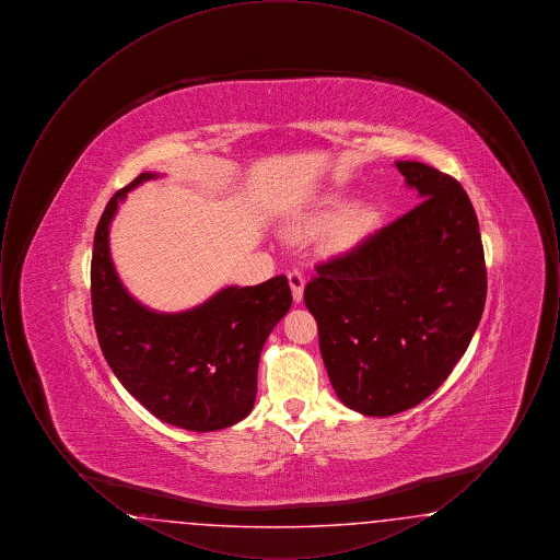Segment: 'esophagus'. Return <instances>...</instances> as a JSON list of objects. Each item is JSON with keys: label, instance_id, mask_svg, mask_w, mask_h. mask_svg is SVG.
Listing matches in <instances>:
<instances>
[{"label": "esophagus", "instance_id": "obj_1", "mask_svg": "<svg viewBox=\"0 0 560 560\" xmlns=\"http://www.w3.org/2000/svg\"><path fill=\"white\" fill-rule=\"evenodd\" d=\"M288 279H290V288H292L293 302H300L302 295H304V275H302V270L293 268L288 272Z\"/></svg>", "mask_w": 560, "mask_h": 560}]
</instances>
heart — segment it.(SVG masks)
Wrapping results in <instances>:
<instances>
[{
    "label": "heart",
    "mask_w": 560,
    "mask_h": 560,
    "mask_svg": "<svg viewBox=\"0 0 560 560\" xmlns=\"http://www.w3.org/2000/svg\"><path fill=\"white\" fill-rule=\"evenodd\" d=\"M338 203H331L325 212L317 213L315 218H311L308 222H304V231H317L323 229L325 224H329L336 218ZM375 226V212L370 206H359L352 208L348 212L342 213L336 224L329 231V247L334 249H347L350 245H354L357 241L363 240L370 231Z\"/></svg>",
    "instance_id": "heart-1"
}]
</instances>
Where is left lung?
<instances>
[{"label": "left lung", "mask_w": 560, "mask_h": 560, "mask_svg": "<svg viewBox=\"0 0 560 560\" xmlns=\"http://www.w3.org/2000/svg\"><path fill=\"white\" fill-rule=\"evenodd\" d=\"M397 170L422 201L317 265L304 290L338 399L375 418L416 407L447 380L487 298L479 220L466 190L420 161H397Z\"/></svg>", "instance_id": "obj_1"}]
</instances>
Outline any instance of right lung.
Masks as SVG:
<instances>
[{"mask_svg":"<svg viewBox=\"0 0 560 560\" xmlns=\"http://www.w3.org/2000/svg\"><path fill=\"white\" fill-rule=\"evenodd\" d=\"M144 172L119 188L101 215L92 252V315L108 368L155 418L192 432L241 422L254 407L258 361L272 327L292 306L288 277L252 288H224L185 313H158L119 281L108 226Z\"/></svg>","mask_w":560,"mask_h":560,"instance_id":"obj_1","label":"right lung"}]
</instances>
